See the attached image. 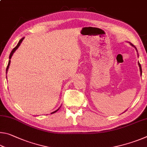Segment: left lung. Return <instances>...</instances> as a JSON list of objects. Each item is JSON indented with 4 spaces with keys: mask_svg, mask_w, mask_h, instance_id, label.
<instances>
[{
    "mask_svg": "<svg viewBox=\"0 0 147 147\" xmlns=\"http://www.w3.org/2000/svg\"><path fill=\"white\" fill-rule=\"evenodd\" d=\"M131 44V46H133V47H134V45H133L132 44H131V43H130ZM135 48H136V47H135ZM136 49L137 50V49L136 48ZM138 65H139V69H140V71H141V74H142V69H141V65H140V63H139V62H138Z\"/></svg>",
    "mask_w": 147,
    "mask_h": 147,
    "instance_id": "1",
    "label": "left lung"
}]
</instances>
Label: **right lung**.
Returning a JSON list of instances; mask_svg holds the SVG:
<instances>
[{
  "mask_svg": "<svg viewBox=\"0 0 147 147\" xmlns=\"http://www.w3.org/2000/svg\"><path fill=\"white\" fill-rule=\"evenodd\" d=\"M24 39V38H23L22 39H20V41H19V43H18V44L17 45V46L15 47V48L12 50L11 51V53H10V54H9V59H11V56H12V55H13V54L15 53V51H16V50L18 49V47L20 46V45H21V43H22V41H23V39ZM9 64H10V60H9V61H8V66H7V68H6V73H7V71H8V68H9ZM58 109H57V110H56L55 111H54V112H52L51 113V114H53V113H55V112H56L58 110Z\"/></svg>",
  "mask_w": 147,
  "mask_h": 147,
  "instance_id": "obj_1",
  "label": "right lung"
}]
</instances>
